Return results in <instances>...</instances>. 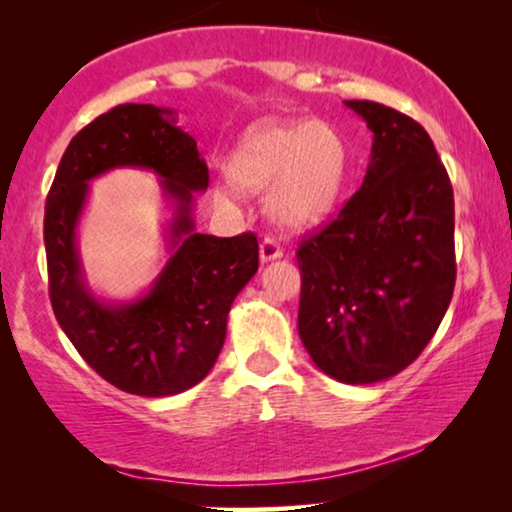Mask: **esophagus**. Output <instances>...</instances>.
<instances>
[{
    "mask_svg": "<svg viewBox=\"0 0 512 512\" xmlns=\"http://www.w3.org/2000/svg\"><path fill=\"white\" fill-rule=\"evenodd\" d=\"M284 251L279 247L277 240H272V237H265L261 242V261L263 263H270V261H277V258H282Z\"/></svg>",
    "mask_w": 512,
    "mask_h": 512,
    "instance_id": "34e87169",
    "label": "esophagus"
}]
</instances>
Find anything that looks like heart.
Listing matches in <instances>:
<instances>
[{
  "instance_id": "obj_1",
  "label": "heart",
  "mask_w": 512,
  "mask_h": 512,
  "mask_svg": "<svg viewBox=\"0 0 512 512\" xmlns=\"http://www.w3.org/2000/svg\"><path fill=\"white\" fill-rule=\"evenodd\" d=\"M228 177L244 191L270 186L265 209L284 230H305L338 205L349 172L345 139L321 121L263 123L240 139Z\"/></svg>"
}]
</instances>
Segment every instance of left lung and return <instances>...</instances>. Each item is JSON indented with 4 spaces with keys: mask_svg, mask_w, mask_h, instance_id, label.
<instances>
[{
    "mask_svg": "<svg viewBox=\"0 0 512 512\" xmlns=\"http://www.w3.org/2000/svg\"><path fill=\"white\" fill-rule=\"evenodd\" d=\"M373 132L363 184L296 251L298 333L314 366L345 384L408 368L450 307L454 193L433 142L401 111L347 100Z\"/></svg>",
    "mask_w": 512,
    "mask_h": 512,
    "instance_id": "8db88e82",
    "label": "left lung"
}]
</instances>
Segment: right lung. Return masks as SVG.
Listing matches in <instances>:
<instances>
[{
  "mask_svg": "<svg viewBox=\"0 0 512 512\" xmlns=\"http://www.w3.org/2000/svg\"><path fill=\"white\" fill-rule=\"evenodd\" d=\"M116 166L158 173L173 205L171 258L152 289L130 304L89 291L75 247L87 184ZM207 186V163L177 125V111L153 104H118L97 116L69 142L55 172L44 216L55 319L83 361L128 394L174 396L205 380L226 340L233 300L258 270L254 233H195V193Z\"/></svg>",
  "mask_w": 512,
  "mask_h": 512,
  "instance_id": "obj_1",
  "label": "right lung"
}]
</instances>
